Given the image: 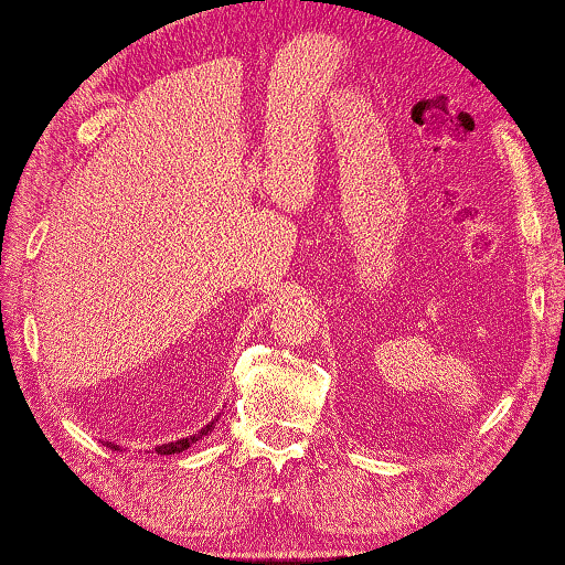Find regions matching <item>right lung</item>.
Here are the masks:
<instances>
[{"label":"right lung","mask_w":565,"mask_h":565,"mask_svg":"<svg viewBox=\"0 0 565 565\" xmlns=\"http://www.w3.org/2000/svg\"><path fill=\"white\" fill-rule=\"evenodd\" d=\"M216 423H218V419H213V423L205 425L203 430L192 433V435H188V438H180V440L163 443V446H156V454H161V456H171V454H182V451H188V448L192 446V443H198L200 438H203V435H209V433L213 430V425H216ZM104 446H109V448H114V451H119L117 443H109V440H106Z\"/></svg>","instance_id":"1"}]
</instances>
